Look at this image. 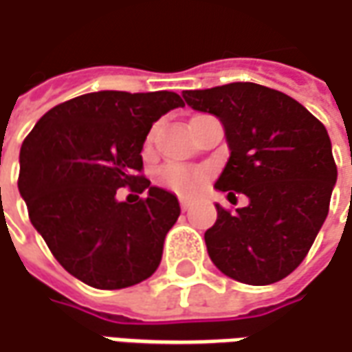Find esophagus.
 <instances>
[{
    "mask_svg": "<svg viewBox=\"0 0 352 352\" xmlns=\"http://www.w3.org/2000/svg\"><path fill=\"white\" fill-rule=\"evenodd\" d=\"M179 206H181V210H183V212H186V210L190 208V202H188V200H183V198H181V200H179Z\"/></svg>",
    "mask_w": 352,
    "mask_h": 352,
    "instance_id": "1",
    "label": "esophagus"
}]
</instances>
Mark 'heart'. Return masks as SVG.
I'll use <instances>...</instances> for the list:
<instances>
[{
    "label": "heart",
    "mask_w": 352,
    "mask_h": 352,
    "mask_svg": "<svg viewBox=\"0 0 352 352\" xmlns=\"http://www.w3.org/2000/svg\"><path fill=\"white\" fill-rule=\"evenodd\" d=\"M152 138H154V133L146 136V148L152 146ZM206 179L208 173L204 169L186 166H166L156 173L157 185L181 196H192L198 192L206 183Z\"/></svg>",
    "instance_id": "b5f03b06"
}]
</instances>
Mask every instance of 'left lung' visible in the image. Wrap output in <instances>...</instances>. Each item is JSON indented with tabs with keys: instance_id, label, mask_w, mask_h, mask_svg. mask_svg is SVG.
Segmentation results:
<instances>
[{
	"instance_id": "1",
	"label": "left lung",
	"mask_w": 352,
	"mask_h": 352,
	"mask_svg": "<svg viewBox=\"0 0 352 352\" xmlns=\"http://www.w3.org/2000/svg\"><path fill=\"white\" fill-rule=\"evenodd\" d=\"M183 98L226 129L231 156L216 188L250 200L235 212L216 204L208 254L241 283L281 281L305 260L329 212L337 167L326 126L291 96L254 82L185 90Z\"/></svg>"
}]
</instances>
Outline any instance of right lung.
<instances>
[{"label":"right lung","mask_w":352,"mask_h":352,"mask_svg":"<svg viewBox=\"0 0 352 352\" xmlns=\"http://www.w3.org/2000/svg\"><path fill=\"white\" fill-rule=\"evenodd\" d=\"M175 92L102 90L52 107L21 146L19 190L56 260L96 289H125L152 276L181 208L142 175L146 135ZM129 186L146 195L119 203Z\"/></svg>","instance_id":"1"}]
</instances>
